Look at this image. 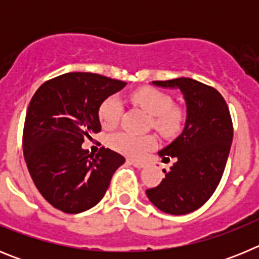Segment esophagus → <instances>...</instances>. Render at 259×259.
Here are the masks:
<instances>
[{"label": "esophagus", "mask_w": 259, "mask_h": 259, "mask_svg": "<svg viewBox=\"0 0 259 259\" xmlns=\"http://www.w3.org/2000/svg\"><path fill=\"white\" fill-rule=\"evenodd\" d=\"M127 162L130 164H132V166L137 167V168H143V167H145V163L141 161H135V159H127Z\"/></svg>", "instance_id": "1"}]
</instances>
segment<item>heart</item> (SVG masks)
<instances>
[{"label": "heart", "instance_id": "heart-1", "mask_svg": "<svg viewBox=\"0 0 259 259\" xmlns=\"http://www.w3.org/2000/svg\"><path fill=\"white\" fill-rule=\"evenodd\" d=\"M132 101L152 115V125L162 135L171 136L179 132L183 124V111L174 106L172 98L155 88H140L131 95ZM123 106L119 98L107 97L98 107V119L102 127L111 130L118 124ZM109 145L128 157H141L154 149L157 139L152 135L139 136L128 132H116L109 137Z\"/></svg>", "mask_w": 259, "mask_h": 259}]
</instances>
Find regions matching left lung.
I'll list each match as a JSON object with an SVG mask.
<instances>
[{
  "label": "left lung",
  "mask_w": 259,
  "mask_h": 259,
  "mask_svg": "<svg viewBox=\"0 0 259 259\" xmlns=\"http://www.w3.org/2000/svg\"><path fill=\"white\" fill-rule=\"evenodd\" d=\"M179 88L187 104V122L179 137L159 152L163 162L175 158L157 187L146 189L150 202L163 212L184 215L206 202L224 172L233 137L230 110L212 87L189 77L152 81Z\"/></svg>",
  "instance_id": "1"
}]
</instances>
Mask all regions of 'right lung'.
Returning <instances> with one entry per match:
<instances>
[{"label": "right lung", "mask_w": 259, "mask_h": 259, "mask_svg": "<svg viewBox=\"0 0 259 259\" xmlns=\"http://www.w3.org/2000/svg\"><path fill=\"white\" fill-rule=\"evenodd\" d=\"M124 81L68 72L45 81L32 97L23 130L29 175L53 207L77 214L97 205L124 157L101 148L93 157L84 139L101 131L98 107Z\"/></svg>", "instance_id": "obj_1"}]
</instances>
